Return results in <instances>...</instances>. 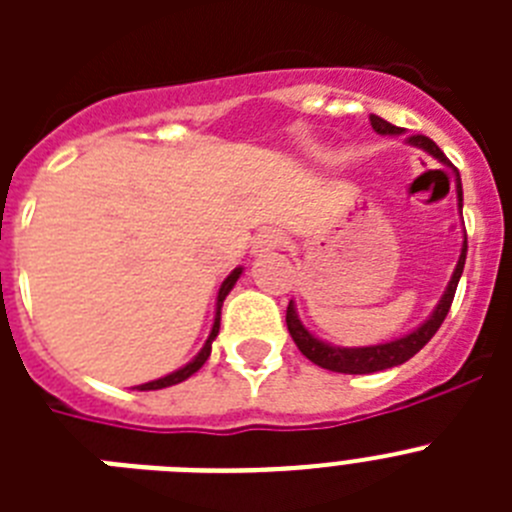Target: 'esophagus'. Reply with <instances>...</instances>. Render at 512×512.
<instances>
[{
  "instance_id": "34e87169",
  "label": "esophagus",
  "mask_w": 512,
  "mask_h": 512,
  "mask_svg": "<svg viewBox=\"0 0 512 512\" xmlns=\"http://www.w3.org/2000/svg\"><path fill=\"white\" fill-rule=\"evenodd\" d=\"M284 235L277 233V230H264V233L256 235V241H253V251L256 253H266V251H274V248H282L284 246Z\"/></svg>"
}]
</instances>
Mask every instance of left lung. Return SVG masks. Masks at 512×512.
Returning a JSON list of instances; mask_svg holds the SVG:
<instances>
[{
  "label": "left lung",
  "instance_id": "8db88e82",
  "mask_svg": "<svg viewBox=\"0 0 512 512\" xmlns=\"http://www.w3.org/2000/svg\"><path fill=\"white\" fill-rule=\"evenodd\" d=\"M369 122H372V128L382 135H400L402 133L397 125H392V122L382 120V117H377V115H369ZM413 143L415 146L425 148V151L431 153V156H436L441 164H449V158L443 156V151L436 146V143H433L431 138H425V135H413ZM456 194H459V207H461V182H456ZM464 261H467V241H464L459 264H456V269H454V277H451L449 287H446V292H443L436 312H433L431 318L425 320L418 330H413L410 336L397 338V341H390V343H379V346H366V348L328 346V343L318 341V338L310 336V333L302 328V323L297 320V315H295V305H292V302L287 305L289 336H292V341L297 343V348H300L302 354H305L312 364L323 366V369H328V372L372 374V372H382V369H392V366L405 364V361L413 359L420 348H423L425 343L436 336V330L441 328V323L446 320V315H449L451 302H454V295H456V284H459L461 271H464Z\"/></svg>",
  "mask_w": 512,
  "mask_h": 512
}]
</instances>
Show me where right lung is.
Returning <instances> with one entry per match:
<instances>
[{
    "label": "right lung",
    "instance_id": "right-lung-1",
    "mask_svg": "<svg viewBox=\"0 0 512 512\" xmlns=\"http://www.w3.org/2000/svg\"><path fill=\"white\" fill-rule=\"evenodd\" d=\"M238 277H241V269H235L233 274H230V277L225 279V282H223V287H220V292H217V312H215V325H212V333H210V338H207L205 348H202L200 354L194 356V361H189V364L184 366V369H179V372L169 374V377H164V379H156V382L138 384V390H164V387H171V384H179V382H184V379H189V377H192V374L197 372V369H202V364H205V361L210 359L212 341H215L217 330H220V307H223V300H225V297H228V292H230V289H233V284L238 282Z\"/></svg>",
    "mask_w": 512,
    "mask_h": 512
}]
</instances>
